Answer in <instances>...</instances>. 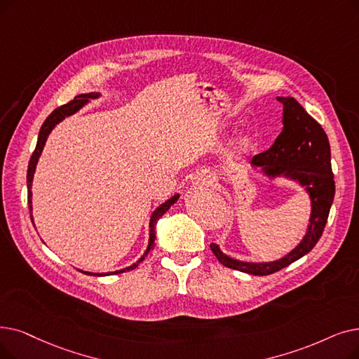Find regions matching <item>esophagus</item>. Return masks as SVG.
I'll list each match as a JSON object with an SVG mask.
<instances>
[{"instance_id":"1","label":"esophagus","mask_w":359,"mask_h":359,"mask_svg":"<svg viewBox=\"0 0 359 359\" xmlns=\"http://www.w3.org/2000/svg\"><path fill=\"white\" fill-rule=\"evenodd\" d=\"M194 183L198 184L199 188H210V186H212V177L207 173H201V175H196L195 179H194Z\"/></svg>"}]
</instances>
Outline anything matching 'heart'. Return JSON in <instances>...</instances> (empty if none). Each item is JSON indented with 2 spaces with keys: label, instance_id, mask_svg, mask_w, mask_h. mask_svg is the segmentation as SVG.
Returning <instances> with one entry per match:
<instances>
[{
  "label": "heart",
  "instance_id": "b5f03b06",
  "mask_svg": "<svg viewBox=\"0 0 359 359\" xmlns=\"http://www.w3.org/2000/svg\"><path fill=\"white\" fill-rule=\"evenodd\" d=\"M248 141H249V139H248L246 136H242V137H241V141H239V144H241V145H246V144H248Z\"/></svg>",
  "mask_w": 359,
  "mask_h": 359
}]
</instances>
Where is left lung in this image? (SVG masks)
<instances>
[{
  "mask_svg": "<svg viewBox=\"0 0 359 359\" xmlns=\"http://www.w3.org/2000/svg\"><path fill=\"white\" fill-rule=\"evenodd\" d=\"M283 104V130L271 148L252 158L251 165L258 167L269 177H286L298 182L311 199V215L306 233L298 246L276 261L246 262L226 255L220 246L210 248L224 267L252 276H269L282 270L306 255L320 241L334 199V176L329 137L304 107L292 97H277Z\"/></svg>",
  "mask_w": 359,
  "mask_h": 359,
  "instance_id": "obj_1",
  "label": "left lung"
}]
</instances>
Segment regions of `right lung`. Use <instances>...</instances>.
I'll list each match as a JSON object with an SVG mask.
<instances>
[{"label": "right lung", "instance_id": "add662e5", "mask_svg": "<svg viewBox=\"0 0 359 359\" xmlns=\"http://www.w3.org/2000/svg\"><path fill=\"white\" fill-rule=\"evenodd\" d=\"M101 95V93L98 92H90V93H81V95L74 97L73 101L61 105L58 108H55V110L46 117V120L43 121V124L41 126V130H39V136H38V142H36V148L32 154V157H30V161H29V167H27V204H29V211L32 212V182H34V175H35V170H36V164H38V160L41 157L42 154V149L45 147V142L46 139H48L51 130L57 126V124L60 121H63L66 117L74 114L81 110V108L83 105H86L89 102V100H95ZM179 194L173 195L170 199H167L165 202H163V204L160 207H157L154 210V212L151 214V218H149V241H148V246H147V251L144 252V255L139 258L136 262H133L132 266L126 267V269H121V270H117V271H111V273H89V271H82L88 276H107V274H117V273H124V271H129V270H133L139 266V262H142L145 259V257L148 255V252L152 249L154 246V242H155V224H157V222L160 220V218L170 210V207L175 204V202L179 199ZM30 218H32V223H34V215L30 214ZM35 226V224H34Z\"/></svg>", "mask_w": 359, "mask_h": 359}]
</instances>
